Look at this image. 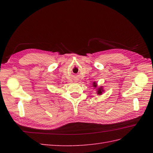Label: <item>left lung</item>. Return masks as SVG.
Here are the masks:
<instances>
[{"instance_id": "1", "label": "left lung", "mask_w": 153, "mask_h": 153, "mask_svg": "<svg viewBox=\"0 0 153 153\" xmlns=\"http://www.w3.org/2000/svg\"><path fill=\"white\" fill-rule=\"evenodd\" d=\"M93 87H97V84L95 83V82H94L93 83ZM104 92V89H103V88H102V87H100L99 88H98L97 89V93L98 94V95H102V93Z\"/></svg>"}]
</instances>
